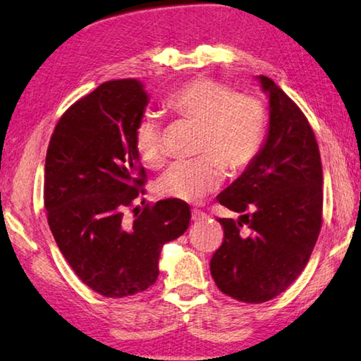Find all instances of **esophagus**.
<instances>
[{"label":"esophagus","mask_w":361,"mask_h":361,"mask_svg":"<svg viewBox=\"0 0 361 361\" xmlns=\"http://www.w3.org/2000/svg\"><path fill=\"white\" fill-rule=\"evenodd\" d=\"M203 219H206L204 212L198 211V209H193L192 211V221H203Z\"/></svg>","instance_id":"34e87169"}]
</instances>
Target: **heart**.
Masks as SVG:
<instances>
[{
    "mask_svg": "<svg viewBox=\"0 0 361 361\" xmlns=\"http://www.w3.org/2000/svg\"><path fill=\"white\" fill-rule=\"evenodd\" d=\"M164 109L174 118L200 123L195 152L198 158L168 168L157 182L158 195L179 202H198L217 190L224 168L241 173L261 149L267 111L252 94L233 90L212 78H197L176 87L164 99ZM134 147L147 166L164 161L161 128L153 115H144L134 131Z\"/></svg>",
    "mask_w": 361,
    "mask_h": 361,
    "instance_id": "b5f03b06",
    "label": "heart"
}]
</instances>
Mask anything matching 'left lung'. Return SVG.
<instances>
[{"mask_svg": "<svg viewBox=\"0 0 361 361\" xmlns=\"http://www.w3.org/2000/svg\"><path fill=\"white\" fill-rule=\"evenodd\" d=\"M257 80L269 96L267 137L243 174L217 195L243 214L219 219L224 241L209 264L217 288L247 304L267 302L293 285L314 251L323 209L314 129L280 86L264 75Z\"/></svg>", "mask_w": 361, "mask_h": 361, "instance_id": "1", "label": "left lung"}]
</instances>
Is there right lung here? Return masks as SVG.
<instances>
[{
  "label": "right lung",
  "instance_id": "obj_1",
  "mask_svg": "<svg viewBox=\"0 0 361 361\" xmlns=\"http://www.w3.org/2000/svg\"><path fill=\"white\" fill-rule=\"evenodd\" d=\"M147 104L137 80L104 82L61 116L46 153L47 224L80 280L105 298L152 286L163 245L179 238L192 217L174 198L134 208L133 222L123 217L144 193L134 131Z\"/></svg>",
  "mask_w": 361,
  "mask_h": 361
}]
</instances>
